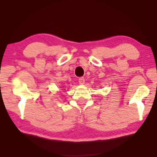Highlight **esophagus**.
Returning a JSON list of instances; mask_svg holds the SVG:
<instances>
[{
  "label": "esophagus",
  "instance_id": "obj_1",
  "mask_svg": "<svg viewBox=\"0 0 157 157\" xmlns=\"http://www.w3.org/2000/svg\"><path fill=\"white\" fill-rule=\"evenodd\" d=\"M78 82H79V83L80 84H84V82H85V79L84 78H80L79 79Z\"/></svg>",
  "mask_w": 157,
  "mask_h": 157
}]
</instances>
